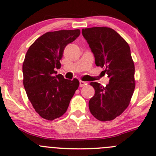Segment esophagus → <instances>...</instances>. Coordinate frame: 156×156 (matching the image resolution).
<instances>
[{
	"label": "esophagus",
	"instance_id": "esophagus-1",
	"mask_svg": "<svg viewBox=\"0 0 156 156\" xmlns=\"http://www.w3.org/2000/svg\"><path fill=\"white\" fill-rule=\"evenodd\" d=\"M79 83H80V87H83V86H86V85L87 84V83L85 81H82V80H80Z\"/></svg>",
	"mask_w": 156,
	"mask_h": 156
}]
</instances>
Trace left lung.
<instances>
[{"instance_id":"1","label":"left lung","mask_w":156,"mask_h":156,"mask_svg":"<svg viewBox=\"0 0 156 156\" xmlns=\"http://www.w3.org/2000/svg\"><path fill=\"white\" fill-rule=\"evenodd\" d=\"M83 36L95 58L96 66L109 78L105 87L96 82L90 86L95 94L88 106L100 121L115 119L127 109L135 90V65L129 44L117 31L108 27L83 29Z\"/></svg>"}]
</instances>
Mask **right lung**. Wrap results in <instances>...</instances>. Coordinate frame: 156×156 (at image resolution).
I'll list each match as a JSON object with an SVG mask.
<instances>
[{"instance_id": "right-lung-1", "label": "right lung", "mask_w": 156, "mask_h": 156, "mask_svg": "<svg viewBox=\"0 0 156 156\" xmlns=\"http://www.w3.org/2000/svg\"><path fill=\"white\" fill-rule=\"evenodd\" d=\"M79 29L45 33L29 47L23 63V83L29 100L40 117L47 120L66 113L79 81L56 73L65 47L80 35Z\"/></svg>"}]
</instances>
